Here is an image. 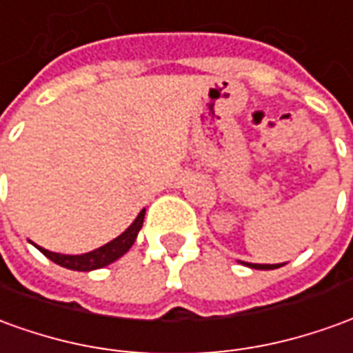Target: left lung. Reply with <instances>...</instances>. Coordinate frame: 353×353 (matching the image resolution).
I'll return each instance as SVG.
<instances>
[{
	"instance_id": "1",
	"label": "left lung",
	"mask_w": 353,
	"mask_h": 353,
	"mask_svg": "<svg viewBox=\"0 0 353 353\" xmlns=\"http://www.w3.org/2000/svg\"><path fill=\"white\" fill-rule=\"evenodd\" d=\"M241 262V260H239ZM243 265H248V268H252V270H277V268H281V265H285V263H250V262H241Z\"/></svg>"
}]
</instances>
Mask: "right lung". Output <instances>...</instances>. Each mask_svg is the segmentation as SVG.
Wrapping results in <instances>:
<instances>
[{
    "label": "right lung",
    "mask_w": 353,
    "mask_h": 353,
    "mask_svg": "<svg viewBox=\"0 0 353 353\" xmlns=\"http://www.w3.org/2000/svg\"><path fill=\"white\" fill-rule=\"evenodd\" d=\"M143 219H145V208L139 212V216L134 219V223L130 228L125 229L122 235H118L117 239H112L110 243L107 245L99 246L95 250L85 254H59V252H51V250H46L38 245H32L38 248L39 252L43 256H48L51 262H55L57 265L61 268H66V270L72 271H93V270H101L105 268L108 263L117 262L118 258H122L132 246H134L135 239L139 235V231L143 228Z\"/></svg>",
    "instance_id": "add662e5"
}]
</instances>
